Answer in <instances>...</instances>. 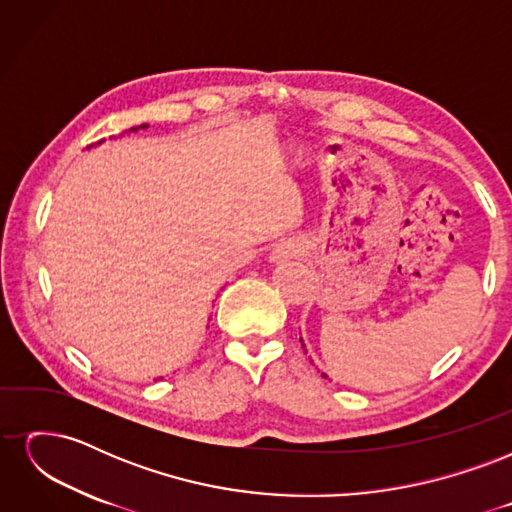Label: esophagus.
Masks as SVG:
<instances>
[{
  "mask_svg": "<svg viewBox=\"0 0 512 512\" xmlns=\"http://www.w3.org/2000/svg\"><path fill=\"white\" fill-rule=\"evenodd\" d=\"M297 254V250H294V245H290V243H284V245H280L277 247V250L273 252V260H282V258H290V256H294Z\"/></svg>",
  "mask_w": 512,
  "mask_h": 512,
  "instance_id": "esophagus-1",
  "label": "esophagus"
}]
</instances>
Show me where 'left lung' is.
Listing matches in <instances>:
<instances>
[{
  "label": "left lung",
  "mask_w": 512,
  "mask_h": 512,
  "mask_svg": "<svg viewBox=\"0 0 512 512\" xmlns=\"http://www.w3.org/2000/svg\"><path fill=\"white\" fill-rule=\"evenodd\" d=\"M301 342H303V339H301ZM303 348H305V346H303Z\"/></svg>",
  "instance_id": "left-lung-1"
}]
</instances>
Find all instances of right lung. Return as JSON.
Masks as SVG:
<instances>
[{"mask_svg":"<svg viewBox=\"0 0 512 512\" xmlns=\"http://www.w3.org/2000/svg\"><path fill=\"white\" fill-rule=\"evenodd\" d=\"M145 128H149L147 123H141V126H134V128H130L128 132H138V130H145ZM100 143H102V141H98V145H100ZM89 147H91V145H89Z\"/></svg>","mask_w":512,"mask_h":512,"instance_id":"right-lung-1","label":"right lung"}]
</instances>
